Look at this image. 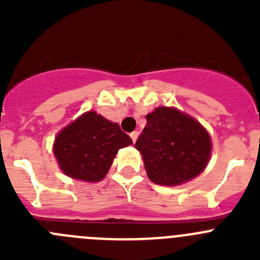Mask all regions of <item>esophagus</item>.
Here are the masks:
<instances>
[{
	"instance_id": "1",
	"label": "esophagus",
	"mask_w": 260,
	"mask_h": 260,
	"mask_svg": "<svg viewBox=\"0 0 260 260\" xmlns=\"http://www.w3.org/2000/svg\"><path fill=\"white\" fill-rule=\"evenodd\" d=\"M130 137H132V139H133V142H137V139H138V137H139V133L138 132H133L132 134H130Z\"/></svg>"
}]
</instances>
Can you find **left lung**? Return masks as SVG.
Listing matches in <instances>:
<instances>
[{
    "mask_svg": "<svg viewBox=\"0 0 260 260\" xmlns=\"http://www.w3.org/2000/svg\"><path fill=\"white\" fill-rule=\"evenodd\" d=\"M146 118L135 148L142 153L147 176L153 183L177 186L204 171L212 143L197 119L169 107L156 108Z\"/></svg>",
    "mask_w": 260,
    "mask_h": 260,
    "instance_id": "8db88e82",
    "label": "left lung"
}]
</instances>
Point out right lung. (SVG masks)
<instances>
[{
	"label": "right lung",
	"instance_id": "1",
	"mask_svg": "<svg viewBox=\"0 0 260 260\" xmlns=\"http://www.w3.org/2000/svg\"><path fill=\"white\" fill-rule=\"evenodd\" d=\"M130 144L132 138L118 123L89 110L57 134L53 153L66 176L99 182L107 176L119 148Z\"/></svg>",
	"mask_w": 260,
	"mask_h": 260
}]
</instances>
